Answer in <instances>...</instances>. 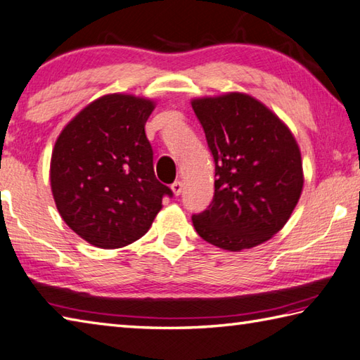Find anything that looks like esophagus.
I'll use <instances>...</instances> for the list:
<instances>
[{
  "label": "esophagus",
  "instance_id": "esophagus-1",
  "mask_svg": "<svg viewBox=\"0 0 360 360\" xmlns=\"http://www.w3.org/2000/svg\"><path fill=\"white\" fill-rule=\"evenodd\" d=\"M171 189H172V193H174V195H180L181 194V189H183V183L180 181V180H177V181H174L172 185H171Z\"/></svg>",
  "mask_w": 360,
  "mask_h": 360
}]
</instances>
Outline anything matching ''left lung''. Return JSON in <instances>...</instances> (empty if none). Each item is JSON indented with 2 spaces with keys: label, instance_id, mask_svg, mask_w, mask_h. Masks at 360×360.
<instances>
[{
  "label": "left lung",
  "instance_id": "1",
  "mask_svg": "<svg viewBox=\"0 0 360 360\" xmlns=\"http://www.w3.org/2000/svg\"><path fill=\"white\" fill-rule=\"evenodd\" d=\"M214 158V198L193 216L200 238L240 252L283 229L300 202L304 171L288 125L260 100L227 92L191 100Z\"/></svg>",
  "mask_w": 360,
  "mask_h": 360
}]
</instances>
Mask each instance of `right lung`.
<instances>
[{"label":"right lung","mask_w":360,"mask_h":360,"mask_svg":"<svg viewBox=\"0 0 360 360\" xmlns=\"http://www.w3.org/2000/svg\"><path fill=\"white\" fill-rule=\"evenodd\" d=\"M153 98L106 94L86 105L54 142L50 186L63 221L92 246L139 240L172 191L155 177L146 122Z\"/></svg>","instance_id":"add662e5"}]
</instances>
